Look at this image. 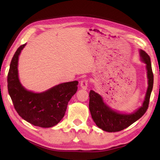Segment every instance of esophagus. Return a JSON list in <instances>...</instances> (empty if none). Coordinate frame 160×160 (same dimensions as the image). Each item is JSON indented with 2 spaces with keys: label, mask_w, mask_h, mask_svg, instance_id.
<instances>
[{
  "label": "esophagus",
  "mask_w": 160,
  "mask_h": 160,
  "mask_svg": "<svg viewBox=\"0 0 160 160\" xmlns=\"http://www.w3.org/2000/svg\"><path fill=\"white\" fill-rule=\"evenodd\" d=\"M81 88L83 89H87L88 85V79H83L81 81V84H80Z\"/></svg>",
  "instance_id": "34e87169"
}]
</instances>
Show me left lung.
Here are the masks:
<instances>
[{
	"label": "left lung",
	"mask_w": 160,
	"mask_h": 160,
	"mask_svg": "<svg viewBox=\"0 0 160 160\" xmlns=\"http://www.w3.org/2000/svg\"><path fill=\"white\" fill-rule=\"evenodd\" d=\"M142 61L146 64L148 78V88L146 98L141 108L132 114H122L110 109L105 104L101 97L94 91L89 92V108L92 119L101 129L108 132H117L128 128L136 122L146 112L148 108L150 95L153 85V74L149 56L143 50H140Z\"/></svg>",
	"instance_id": "8db88e82"
}]
</instances>
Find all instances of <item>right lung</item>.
Instances as JSON below:
<instances>
[{"label": "right lung", "mask_w": 160, "mask_h": 160, "mask_svg": "<svg viewBox=\"0 0 160 160\" xmlns=\"http://www.w3.org/2000/svg\"><path fill=\"white\" fill-rule=\"evenodd\" d=\"M25 45L18 48L11 60L7 76L8 93L14 109L22 119L35 126L51 128L64 117L79 83L75 81L61 83L41 93L25 89L18 80L17 68L18 55Z\"/></svg>", "instance_id": "1"}]
</instances>
